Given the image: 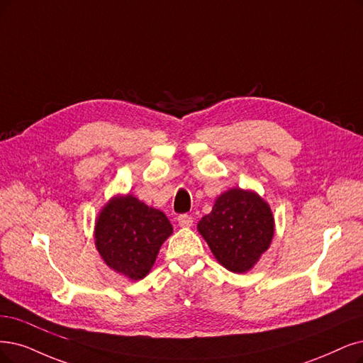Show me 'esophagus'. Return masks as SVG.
Returning a JSON list of instances; mask_svg holds the SVG:
<instances>
[{"instance_id":"obj_1","label":"esophagus","mask_w":363,"mask_h":363,"mask_svg":"<svg viewBox=\"0 0 363 363\" xmlns=\"http://www.w3.org/2000/svg\"><path fill=\"white\" fill-rule=\"evenodd\" d=\"M178 224L181 227H191L193 225V217L186 216V213H182V216L178 217Z\"/></svg>"}]
</instances>
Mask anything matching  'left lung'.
Listing matches in <instances>:
<instances>
[{"mask_svg":"<svg viewBox=\"0 0 363 363\" xmlns=\"http://www.w3.org/2000/svg\"><path fill=\"white\" fill-rule=\"evenodd\" d=\"M197 229L225 269L244 274L269 248L274 217L269 205L256 193L232 189L217 199Z\"/></svg>","mask_w":363,"mask_h":363,"instance_id":"left-lung-1","label":"left lung"}]
</instances>
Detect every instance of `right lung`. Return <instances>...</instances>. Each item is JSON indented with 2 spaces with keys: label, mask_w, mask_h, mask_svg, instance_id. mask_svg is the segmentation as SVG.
I'll list each match as a JSON object with an SVG mask.
<instances>
[{
  "label": "right lung",
  "mask_w": 363,
  "mask_h": 363,
  "mask_svg": "<svg viewBox=\"0 0 363 363\" xmlns=\"http://www.w3.org/2000/svg\"><path fill=\"white\" fill-rule=\"evenodd\" d=\"M173 227L163 212L133 196L113 197L96 223V247L111 269L142 279Z\"/></svg>",
  "instance_id": "1"
}]
</instances>
